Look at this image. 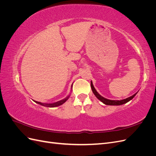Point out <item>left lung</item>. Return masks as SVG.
Listing matches in <instances>:
<instances>
[{
    "instance_id": "1",
    "label": "left lung",
    "mask_w": 156,
    "mask_h": 156,
    "mask_svg": "<svg viewBox=\"0 0 156 156\" xmlns=\"http://www.w3.org/2000/svg\"><path fill=\"white\" fill-rule=\"evenodd\" d=\"M91 88L92 90L94 93V95L96 96V97L99 100H100L101 102H103L104 104L107 105H123L124 103H126L127 102L129 101L130 100H131L133 99L135 96L136 94V93H135V94H133V96H131L129 98H127L126 99H124V100H108L107 98H103V96H101L100 94H98V92L96 91V90L94 88L92 82L91 81Z\"/></svg>"
}]
</instances>
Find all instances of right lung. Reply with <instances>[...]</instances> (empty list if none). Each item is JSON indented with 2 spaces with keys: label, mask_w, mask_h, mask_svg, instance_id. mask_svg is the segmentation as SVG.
<instances>
[{
  "label": "right lung",
  "mask_w": 156,
  "mask_h": 156,
  "mask_svg": "<svg viewBox=\"0 0 156 156\" xmlns=\"http://www.w3.org/2000/svg\"><path fill=\"white\" fill-rule=\"evenodd\" d=\"M69 98V95L68 96H67L66 98L63 99V100H62L58 101L55 102V103H41V102L36 101H34L36 103H38V104H40L41 105L48 107H58V106H60L61 105H62L64 103H65L66 101L68 100Z\"/></svg>",
  "instance_id": "obj_1"
}]
</instances>
